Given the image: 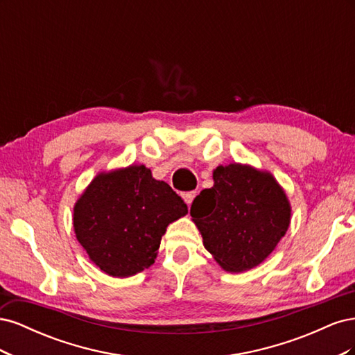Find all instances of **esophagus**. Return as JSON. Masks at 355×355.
Here are the masks:
<instances>
[{
  "label": "esophagus",
  "mask_w": 355,
  "mask_h": 355,
  "mask_svg": "<svg viewBox=\"0 0 355 355\" xmlns=\"http://www.w3.org/2000/svg\"><path fill=\"white\" fill-rule=\"evenodd\" d=\"M196 196H197V192H196V191H189V192H185V194H184V200H185V202L188 204V206H191V202L194 201Z\"/></svg>",
  "instance_id": "obj_1"
}]
</instances>
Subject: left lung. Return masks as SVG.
Returning <instances> with one entry per match:
<instances>
[{
    "label": "left lung",
    "instance_id": "obj_1",
    "mask_svg": "<svg viewBox=\"0 0 355 355\" xmlns=\"http://www.w3.org/2000/svg\"><path fill=\"white\" fill-rule=\"evenodd\" d=\"M214 185L191 206L204 247L230 272L265 261L288 228L290 204L272 175L250 166H219Z\"/></svg>",
    "mask_w": 355,
    "mask_h": 355
}]
</instances>
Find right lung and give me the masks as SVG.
I'll return each instance as SVG.
<instances>
[{
  "instance_id": "add662e5",
  "label": "right lung",
  "mask_w": 355,
  "mask_h": 355,
  "mask_svg": "<svg viewBox=\"0 0 355 355\" xmlns=\"http://www.w3.org/2000/svg\"><path fill=\"white\" fill-rule=\"evenodd\" d=\"M187 213L170 185L130 166L92 180L73 207V230L103 272L130 277L154 263L167 225Z\"/></svg>"
}]
</instances>
